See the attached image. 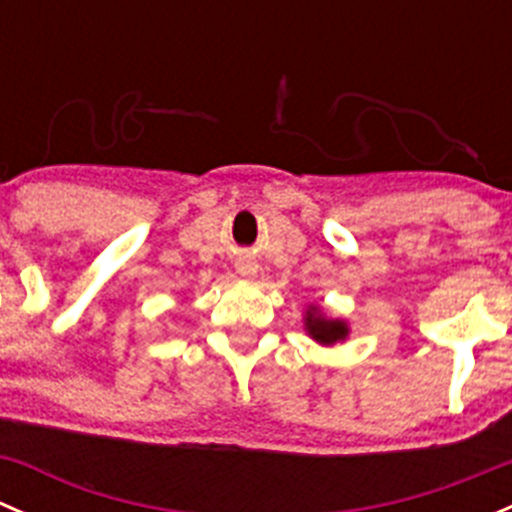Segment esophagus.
Returning a JSON list of instances; mask_svg holds the SVG:
<instances>
[{"label": "esophagus", "mask_w": 512, "mask_h": 512, "mask_svg": "<svg viewBox=\"0 0 512 512\" xmlns=\"http://www.w3.org/2000/svg\"><path fill=\"white\" fill-rule=\"evenodd\" d=\"M240 275H245V277L255 275V267H252L250 262H242V265H240Z\"/></svg>", "instance_id": "34e87169"}]
</instances>
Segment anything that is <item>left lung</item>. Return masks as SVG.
Segmentation results:
<instances>
[{"mask_svg":"<svg viewBox=\"0 0 512 512\" xmlns=\"http://www.w3.org/2000/svg\"><path fill=\"white\" fill-rule=\"evenodd\" d=\"M304 329H307L309 337L319 344H337L344 342L349 334V327L344 319H329L324 317V312L319 307H307V314H304Z\"/></svg>","mask_w":512,"mask_h":512,"instance_id":"left-lung-1","label":"left lung"}]
</instances>
